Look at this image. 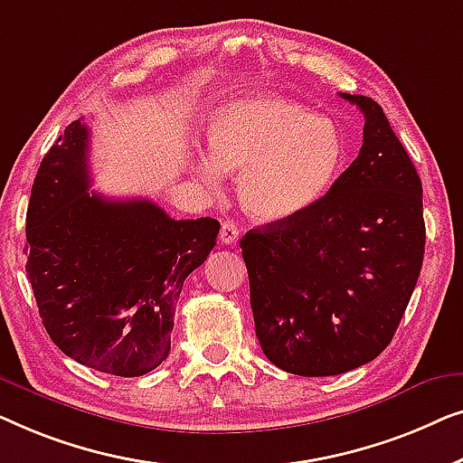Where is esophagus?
<instances>
[{
	"label": "esophagus",
	"instance_id": "esophagus-1",
	"mask_svg": "<svg viewBox=\"0 0 463 463\" xmlns=\"http://www.w3.org/2000/svg\"><path fill=\"white\" fill-rule=\"evenodd\" d=\"M220 241H222L224 245H234L239 241V229L237 224L231 222V220H226L222 224V229H220Z\"/></svg>",
	"mask_w": 463,
	"mask_h": 463
}]
</instances>
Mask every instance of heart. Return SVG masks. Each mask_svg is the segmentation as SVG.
Returning <instances> with one entry per match:
<instances>
[{
    "label": "heart",
    "instance_id": "1",
    "mask_svg": "<svg viewBox=\"0 0 463 463\" xmlns=\"http://www.w3.org/2000/svg\"><path fill=\"white\" fill-rule=\"evenodd\" d=\"M207 140L210 157L199 155L193 161L194 174L218 188L220 169H243L241 205L262 222H281L310 210L334 186L344 161L340 128L279 96L224 104L207 123Z\"/></svg>",
    "mask_w": 463,
    "mask_h": 463
}]
</instances>
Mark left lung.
<instances>
[{
    "label": "left lung",
    "mask_w": 463,
    "mask_h": 463,
    "mask_svg": "<svg viewBox=\"0 0 463 463\" xmlns=\"http://www.w3.org/2000/svg\"><path fill=\"white\" fill-rule=\"evenodd\" d=\"M340 96L364 117L359 157L310 210L241 239L260 346L279 369L306 377L373 361L392 342L424 262L415 165L380 104Z\"/></svg>",
    "instance_id": "1"
}]
</instances>
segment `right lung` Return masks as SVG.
Listing matches in <instances>:
<instances>
[{"label": "right lung", "instance_id": "1", "mask_svg": "<svg viewBox=\"0 0 463 463\" xmlns=\"http://www.w3.org/2000/svg\"><path fill=\"white\" fill-rule=\"evenodd\" d=\"M90 129L71 123L45 155L27 210V277L52 342L121 377L167 359L184 279L216 245L213 218L174 220L148 199L90 193Z\"/></svg>", "mask_w": 463, "mask_h": 463}]
</instances>
